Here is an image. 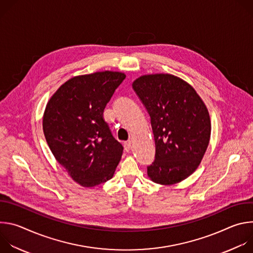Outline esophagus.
Returning a JSON list of instances; mask_svg holds the SVG:
<instances>
[{
    "label": "esophagus",
    "instance_id": "esophagus-1",
    "mask_svg": "<svg viewBox=\"0 0 253 253\" xmlns=\"http://www.w3.org/2000/svg\"><path fill=\"white\" fill-rule=\"evenodd\" d=\"M131 148H132L131 141H127V142L124 143V149H125L126 152H129L131 150Z\"/></svg>",
    "mask_w": 253,
    "mask_h": 253
}]
</instances>
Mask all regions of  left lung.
I'll return each instance as SVG.
<instances>
[{
  "label": "left lung",
  "mask_w": 253,
  "mask_h": 253,
  "mask_svg": "<svg viewBox=\"0 0 253 253\" xmlns=\"http://www.w3.org/2000/svg\"><path fill=\"white\" fill-rule=\"evenodd\" d=\"M132 86L150 115L154 134L149 179L161 185L183 181L198 168L208 147L211 121L206 105L189 83L172 74L142 75Z\"/></svg>",
  "instance_id": "1"
}]
</instances>
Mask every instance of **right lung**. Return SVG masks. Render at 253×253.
<instances>
[{
    "mask_svg": "<svg viewBox=\"0 0 253 253\" xmlns=\"http://www.w3.org/2000/svg\"><path fill=\"white\" fill-rule=\"evenodd\" d=\"M126 78L101 71L72 77L52 95L43 115V131L57 162L83 187L110 180L123 146L103 118L107 103Z\"/></svg>",
    "mask_w": 253,
    "mask_h": 253,
    "instance_id": "add662e5",
    "label": "right lung"
}]
</instances>
